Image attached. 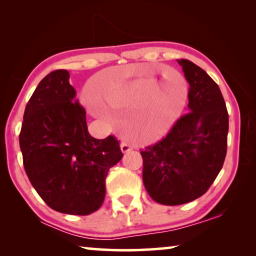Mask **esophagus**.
<instances>
[{"instance_id": "esophagus-1", "label": "esophagus", "mask_w": 256, "mask_h": 256, "mask_svg": "<svg viewBox=\"0 0 256 256\" xmlns=\"http://www.w3.org/2000/svg\"><path fill=\"white\" fill-rule=\"evenodd\" d=\"M133 148L130 144H128L126 142H122V144H120V150H122V152L123 154H126V152H128L130 150H132Z\"/></svg>"}]
</instances>
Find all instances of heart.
<instances>
[{"mask_svg": "<svg viewBox=\"0 0 256 256\" xmlns=\"http://www.w3.org/2000/svg\"><path fill=\"white\" fill-rule=\"evenodd\" d=\"M104 74L100 79L105 78ZM183 81V90L180 94L176 89V86L170 84L168 86L166 94L160 92L157 86V79L154 72L148 73L136 79L125 82L122 86L115 89H107L106 84H98L97 92L104 100L112 110H115L123 104L134 100H144L146 102V112L150 114L148 120V128H158L154 130L152 136L154 140L162 138L175 120L178 118L182 108L184 106L186 99V84L183 76H180ZM84 102L86 107L92 110L94 115L102 118H110V112L105 104L102 102L98 98L90 96L88 94H84Z\"/></svg>", "mask_w": 256, "mask_h": 256, "instance_id": "1", "label": "heart"}]
</instances>
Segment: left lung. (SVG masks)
I'll list each match as a JSON object with an SVG mask.
<instances>
[{
	"label": "left lung",
	"mask_w": 256,
	"mask_h": 256,
	"mask_svg": "<svg viewBox=\"0 0 256 256\" xmlns=\"http://www.w3.org/2000/svg\"><path fill=\"white\" fill-rule=\"evenodd\" d=\"M177 62L190 84V112L164 138L140 151L146 192L164 206L202 196L222 170L227 154L228 112L218 84L190 60Z\"/></svg>",
	"instance_id": "8db88e82"
}]
</instances>
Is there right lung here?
Instances as JSON below:
<instances>
[{
    "instance_id": "right-lung-1",
    "label": "right lung",
    "mask_w": 256,
    "mask_h": 256,
    "mask_svg": "<svg viewBox=\"0 0 256 256\" xmlns=\"http://www.w3.org/2000/svg\"><path fill=\"white\" fill-rule=\"evenodd\" d=\"M66 70L47 74L26 106L19 144L30 183L52 209L88 216L102 206L107 172L123 157L112 136H90Z\"/></svg>"
}]
</instances>
